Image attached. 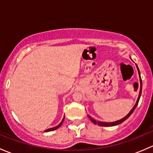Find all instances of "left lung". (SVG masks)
Segmentation results:
<instances>
[{
    "instance_id": "left-lung-1",
    "label": "left lung",
    "mask_w": 153,
    "mask_h": 153,
    "mask_svg": "<svg viewBox=\"0 0 153 153\" xmlns=\"http://www.w3.org/2000/svg\"><path fill=\"white\" fill-rule=\"evenodd\" d=\"M137 66V65H136ZM137 69H138V73H139V76H140V80H141V89H140V93H139V95H138V100H137V102L136 104H135V105L134 106V107L132 108V109H131L130 112H129V114H128L126 116H125L124 118H123L122 119L119 120V121H115V122H110V123H107V122H101V121H95V119H93L92 118H91L89 115H88V117H89V119L91 120V121H92V122L94 123L95 124H98L99 125V126H115V125H118V124H121L122 122H124V121H126V119H127L128 118H129V116L131 115V114L132 113V112H134V110L135 109V108H136V106H138V101H139V99H140V97H141V90H142V81H141V74H140V71H139V69H138V66H137Z\"/></svg>"
}]
</instances>
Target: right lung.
Here are the masks:
<instances>
[{
    "mask_svg": "<svg viewBox=\"0 0 153 153\" xmlns=\"http://www.w3.org/2000/svg\"><path fill=\"white\" fill-rule=\"evenodd\" d=\"M64 117H65V116H64ZM64 118H63L62 121H61V122L60 123V124H58V126H55V127H53V128H50V129H47V130H45V131H44V132H49V131H53V130H55V129H58V128H59L60 126H61V124H63V122H64Z\"/></svg>",
    "mask_w": 153,
    "mask_h": 153,
    "instance_id": "1",
    "label": "right lung"
}]
</instances>
